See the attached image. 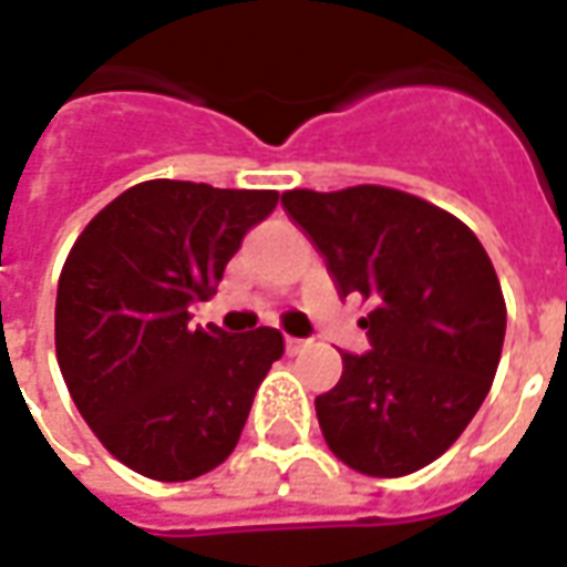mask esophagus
Wrapping results in <instances>:
<instances>
[{"instance_id": "1", "label": "esophagus", "mask_w": 567, "mask_h": 567, "mask_svg": "<svg viewBox=\"0 0 567 567\" xmlns=\"http://www.w3.org/2000/svg\"><path fill=\"white\" fill-rule=\"evenodd\" d=\"M309 346V340H300V337H285V349L291 352V355H297V352H303Z\"/></svg>"}]
</instances>
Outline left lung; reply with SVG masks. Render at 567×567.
I'll return each instance as SVG.
<instances>
[{
	"instance_id": "obj_1",
	"label": "left lung",
	"mask_w": 567,
	"mask_h": 567,
	"mask_svg": "<svg viewBox=\"0 0 567 567\" xmlns=\"http://www.w3.org/2000/svg\"><path fill=\"white\" fill-rule=\"evenodd\" d=\"M285 212L316 243L340 295L370 300L368 355L316 398L331 452L368 476H406L458 440L486 401L507 307L474 230L422 197L382 185L295 187Z\"/></svg>"
}]
</instances>
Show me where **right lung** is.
I'll return each instance as SVG.
<instances>
[{
  "label": "right lung",
  "instance_id": "add662e5",
  "mask_svg": "<svg viewBox=\"0 0 567 567\" xmlns=\"http://www.w3.org/2000/svg\"><path fill=\"white\" fill-rule=\"evenodd\" d=\"M276 203V190L151 178L75 239L56 285V364L84 422L130 471L185 483L234 452L285 340L276 328L199 331L187 307L215 295Z\"/></svg>",
  "mask_w": 567,
  "mask_h": 567
}]
</instances>
